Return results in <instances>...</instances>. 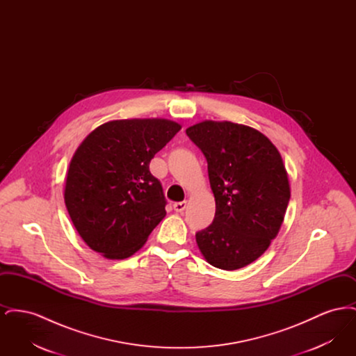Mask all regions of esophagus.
Returning a JSON list of instances; mask_svg holds the SVG:
<instances>
[{"mask_svg": "<svg viewBox=\"0 0 356 356\" xmlns=\"http://www.w3.org/2000/svg\"><path fill=\"white\" fill-rule=\"evenodd\" d=\"M186 208V202H179V203L173 204V209L176 212H183Z\"/></svg>", "mask_w": 356, "mask_h": 356, "instance_id": "1", "label": "esophagus"}]
</instances>
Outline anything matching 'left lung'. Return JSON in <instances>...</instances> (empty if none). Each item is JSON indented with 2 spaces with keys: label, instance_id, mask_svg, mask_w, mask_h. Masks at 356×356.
Instances as JSON below:
<instances>
[{
  "label": "left lung",
  "instance_id": "left-lung-1",
  "mask_svg": "<svg viewBox=\"0 0 356 356\" xmlns=\"http://www.w3.org/2000/svg\"><path fill=\"white\" fill-rule=\"evenodd\" d=\"M186 132L205 156L216 202L212 224L196 232L199 250L213 267H245L284 220L291 192L282 156L263 134L229 121H203Z\"/></svg>",
  "mask_w": 356,
  "mask_h": 356
}]
</instances>
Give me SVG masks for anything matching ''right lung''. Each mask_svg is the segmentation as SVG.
<instances>
[{
	"instance_id": "obj_1",
	"label": "right lung",
	"mask_w": 356,
	"mask_h": 356,
	"mask_svg": "<svg viewBox=\"0 0 356 356\" xmlns=\"http://www.w3.org/2000/svg\"><path fill=\"white\" fill-rule=\"evenodd\" d=\"M180 129L170 120H116L96 128L77 148L64 199L93 251L129 257L164 219L167 200L149 163Z\"/></svg>"
}]
</instances>
